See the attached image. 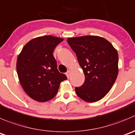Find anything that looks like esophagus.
Returning <instances> with one entry per match:
<instances>
[{
  "label": "esophagus",
  "mask_w": 135,
  "mask_h": 135,
  "mask_svg": "<svg viewBox=\"0 0 135 135\" xmlns=\"http://www.w3.org/2000/svg\"><path fill=\"white\" fill-rule=\"evenodd\" d=\"M70 70H68V71L66 73V76H67L68 78H69V77H70Z\"/></svg>",
  "instance_id": "obj_1"
}]
</instances>
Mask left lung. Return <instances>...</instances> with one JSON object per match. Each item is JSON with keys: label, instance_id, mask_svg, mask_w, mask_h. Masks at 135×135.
Here are the masks:
<instances>
[{"label": "left lung", "instance_id": "8db88e82", "mask_svg": "<svg viewBox=\"0 0 135 135\" xmlns=\"http://www.w3.org/2000/svg\"><path fill=\"white\" fill-rule=\"evenodd\" d=\"M67 42L76 55L85 76L82 86L76 87L78 96L86 102L102 99L113 86L118 74V53L102 37H69Z\"/></svg>", "mask_w": 135, "mask_h": 135}]
</instances>
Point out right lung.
<instances>
[{"label": "right lung", "mask_w": 135, "mask_h": 135, "mask_svg": "<svg viewBox=\"0 0 135 135\" xmlns=\"http://www.w3.org/2000/svg\"><path fill=\"white\" fill-rule=\"evenodd\" d=\"M63 39L45 36L30 40L18 57L16 70L25 92L34 100L44 102L54 98L60 83L67 79L57 69L55 48Z\"/></svg>", "instance_id": "add662e5"}]
</instances>
